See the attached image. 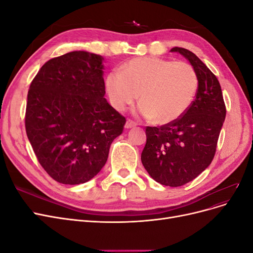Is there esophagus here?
Masks as SVG:
<instances>
[{
    "label": "esophagus",
    "instance_id": "esophagus-1",
    "mask_svg": "<svg viewBox=\"0 0 253 253\" xmlns=\"http://www.w3.org/2000/svg\"><path fill=\"white\" fill-rule=\"evenodd\" d=\"M136 126H137L136 122H134V121H132V120H127V121L126 122L125 127H126V128H132V127Z\"/></svg>",
    "mask_w": 253,
    "mask_h": 253
}]
</instances>
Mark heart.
Instances as JSON below:
<instances>
[{
  "mask_svg": "<svg viewBox=\"0 0 253 253\" xmlns=\"http://www.w3.org/2000/svg\"><path fill=\"white\" fill-rule=\"evenodd\" d=\"M105 85L117 111H125L139 97L137 113L166 125L181 117L192 104L198 77L194 67L183 61L143 57L109 74Z\"/></svg>",
  "mask_w": 253,
  "mask_h": 253,
  "instance_id": "heart-1",
  "label": "heart"
}]
</instances>
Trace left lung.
Returning a JSON list of instances; mask_svg holds the SVG:
<instances>
[{"instance_id":"8db88e82","label":"left lung","mask_w":253,"mask_h":253,"mask_svg":"<svg viewBox=\"0 0 253 253\" xmlns=\"http://www.w3.org/2000/svg\"><path fill=\"white\" fill-rule=\"evenodd\" d=\"M194 67L198 88L187 112L163 126H147L141 163L164 186L179 187L193 180L211 164L216 151L226 106L217 78L195 53L174 47Z\"/></svg>"}]
</instances>
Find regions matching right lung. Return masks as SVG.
<instances>
[{
	"mask_svg": "<svg viewBox=\"0 0 253 253\" xmlns=\"http://www.w3.org/2000/svg\"><path fill=\"white\" fill-rule=\"evenodd\" d=\"M103 57L75 50L50 59L27 95L26 134L43 169L64 185L90 180L126 118L104 98Z\"/></svg>",
	"mask_w": 253,
	"mask_h": 253,
	"instance_id": "right-lung-1",
	"label": "right lung"
}]
</instances>
